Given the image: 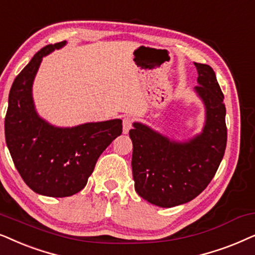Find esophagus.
I'll return each instance as SVG.
<instances>
[{
  "instance_id": "34e87169",
  "label": "esophagus",
  "mask_w": 255,
  "mask_h": 255,
  "mask_svg": "<svg viewBox=\"0 0 255 255\" xmlns=\"http://www.w3.org/2000/svg\"><path fill=\"white\" fill-rule=\"evenodd\" d=\"M133 122H134V119L131 117H125L124 118V121H122V126H124V133L127 134L129 129L131 128V126H133Z\"/></svg>"
}]
</instances>
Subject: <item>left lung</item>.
<instances>
[{
	"instance_id": "left-lung-1",
	"label": "left lung",
	"mask_w": 255,
	"mask_h": 255,
	"mask_svg": "<svg viewBox=\"0 0 255 255\" xmlns=\"http://www.w3.org/2000/svg\"><path fill=\"white\" fill-rule=\"evenodd\" d=\"M195 66L199 84L195 90L206 108L202 134L178 143L137 122L129 130L135 190L145 201L161 208H172L196 198L212 181L225 154L224 94L211 66L199 63Z\"/></svg>"
}]
</instances>
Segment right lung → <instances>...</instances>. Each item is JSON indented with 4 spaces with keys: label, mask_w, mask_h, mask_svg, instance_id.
Returning <instances> with one entry per match:
<instances>
[{
    "label": "right lung",
    "mask_w": 255,
    "mask_h": 255,
    "mask_svg": "<svg viewBox=\"0 0 255 255\" xmlns=\"http://www.w3.org/2000/svg\"><path fill=\"white\" fill-rule=\"evenodd\" d=\"M65 43L43 47L15 78L4 120L17 171L30 189L49 197H69L84 189L99 156L122 133L119 119L57 128L37 115L31 94L37 70L44 56Z\"/></svg>",
    "instance_id": "1"
}]
</instances>
